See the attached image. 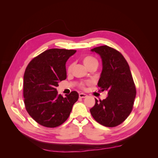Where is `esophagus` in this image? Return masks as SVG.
Returning <instances> with one entry per match:
<instances>
[{"instance_id": "obj_1", "label": "esophagus", "mask_w": 158, "mask_h": 158, "mask_svg": "<svg viewBox=\"0 0 158 158\" xmlns=\"http://www.w3.org/2000/svg\"><path fill=\"white\" fill-rule=\"evenodd\" d=\"M87 96H88V95H87L86 94H83V93H80V94H79V97H80V98H86Z\"/></svg>"}]
</instances>
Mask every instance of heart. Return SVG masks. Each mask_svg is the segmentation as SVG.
<instances>
[{
	"label": "heart",
	"instance_id": "obj_1",
	"mask_svg": "<svg viewBox=\"0 0 158 158\" xmlns=\"http://www.w3.org/2000/svg\"><path fill=\"white\" fill-rule=\"evenodd\" d=\"M83 63L84 65L89 69L90 67L94 66H98V60L95 58V57L92 56H85L83 58ZM73 68V64H70L68 67V71L70 72ZM88 84H89V83H88ZM81 87L84 88V84L81 85Z\"/></svg>",
	"mask_w": 158,
	"mask_h": 158
}]
</instances>
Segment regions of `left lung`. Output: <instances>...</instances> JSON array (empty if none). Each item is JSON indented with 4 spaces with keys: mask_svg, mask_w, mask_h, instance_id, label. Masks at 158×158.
Returning a JSON list of instances; mask_svg holds the SVG:
<instances>
[{
    "mask_svg": "<svg viewBox=\"0 0 158 158\" xmlns=\"http://www.w3.org/2000/svg\"><path fill=\"white\" fill-rule=\"evenodd\" d=\"M102 59V71L98 85L107 97L90 109L94 118L101 125L114 127L121 124L131 113L136 88L127 60L117 50L107 45L91 49Z\"/></svg>",
    "mask_w": 158,
    "mask_h": 158,
    "instance_id": "left-lung-1",
    "label": "left lung"
}]
</instances>
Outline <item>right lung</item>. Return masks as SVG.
<instances>
[{
    "mask_svg": "<svg viewBox=\"0 0 158 158\" xmlns=\"http://www.w3.org/2000/svg\"><path fill=\"white\" fill-rule=\"evenodd\" d=\"M76 50L51 49L27 65L23 75V98L30 115L40 125L59 127L66 121L78 94L73 91L63 97L56 88L66 78V63Z\"/></svg>",
    "mask_w": 158,
    "mask_h": 158,
    "instance_id": "right-lung-1",
    "label": "right lung"
}]
</instances>
